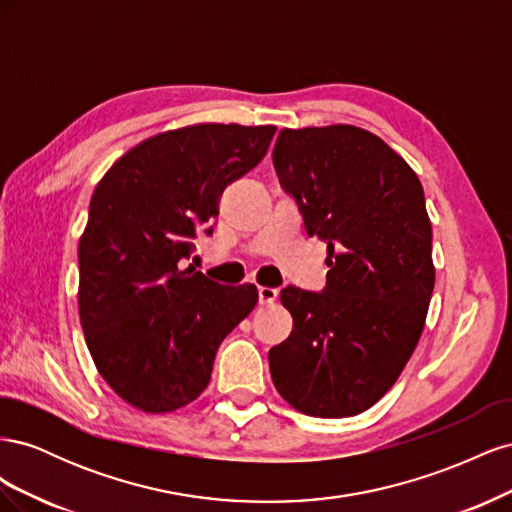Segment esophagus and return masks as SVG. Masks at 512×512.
I'll return each mask as SVG.
<instances>
[{"label":"esophagus","instance_id":"obj_1","mask_svg":"<svg viewBox=\"0 0 512 512\" xmlns=\"http://www.w3.org/2000/svg\"><path fill=\"white\" fill-rule=\"evenodd\" d=\"M277 299V290L269 286H258V303L260 305H271Z\"/></svg>","mask_w":512,"mask_h":512}]
</instances>
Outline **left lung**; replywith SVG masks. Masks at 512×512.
Listing matches in <instances>:
<instances>
[{"mask_svg":"<svg viewBox=\"0 0 512 512\" xmlns=\"http://www.w3.org/2000/svg\"><path fill=\"white\" fill-rule=\"evenodd\" d=\"M273 166L329 252L322 292L282 290L294 324L269 350L273 384L303 414H361L395 384L425 327L436 269L423 185L354 126L282 130Z\"/></svg>","mask_w":512,"mask_h":512,"instance_id":"obj_1","label":"left lung"}]
</instances>
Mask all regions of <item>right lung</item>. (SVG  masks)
<instances>
[{"label": "right lung", "mask_w": 512, "mask_h": 512, "mask_svg": "<svg viewBox=\"0 0 512 512\" xmlns=\"http://www.w3.org/2000/svg\"><path fill=\"white\" fill-rule=\"evenodd\" d=\"M273 134L237 123L164 132L96 185L79 243V314L100 376L130 406L160 414L194 401L224 337L254 309V284L222 286L183 262Z\"/></svg>", "instance_id": "right-lung-1"}]
</instances>
